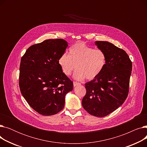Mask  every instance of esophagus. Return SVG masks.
<instances>
[{
    "label": "esophagus",
    "mask_w": 147,
    "mask_h": 147,
    "mask_svg": "<svg viewBox=\"0 0 147 147\" xmlns=\"http://www.w3.org/2000/svg\"><path fill=\"white\" fill-rule=\"evenodd\" d=\"M80 83H78V82H73V85H74V87L76 86H78V85H80Z\"/></svg>",
    "instance_id": "esophagus-1"
}]
</instances>
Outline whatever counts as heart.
Wrapping results in <instances>:
<instances>
[{"mask_svg":"<svg viewBox=\"0 0 147 147\" xmlns=\"http://www.w3.org/2000/svg\"><path fill=\"white\" fill-rule=\"evenodd\" d=\"M106 55L100 49H94L83 42L76 43L69 48V54L64 53L58 64L65 76H70L75 70L76 80H92L102 72L106 64Z\"/></svg>","mask_w":147,"mask_h":147,"instance_id":"b5f03b06","label":"heart"}]
</instances>
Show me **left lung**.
<instances>
[{
    "label": "left lung",
    "mask_w": 147,
    "mask_h": 147,
    "mask_svg": "<svg viewBox=\"0 0 147 147\" xmlns=\"http://www.w3.org/2000/svg\"><path fill=\"white\" fill-rule=\"evenodd\" d=\"M106 55V64L96 78L85 83L83 109L90 114L102 117L121 106L127 97L132 63L126 52L105 41H96Z\"/></svg>",
    "instance_id": "8db88e82"
}]
</instances>
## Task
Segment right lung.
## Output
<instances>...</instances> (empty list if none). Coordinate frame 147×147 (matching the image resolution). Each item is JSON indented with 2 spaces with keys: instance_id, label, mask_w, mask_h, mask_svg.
Here are the masks:
<instances>
[{
  "instance_id": "add662e5",
  "label": "right lung",
  "mask_w": 147,
  "mask_h": 147,
  "mask_svg": "<svg viewBox=\"0 0 147 147\" xmlns=\"http://www.w3.org/2000/svg\"><path fill=\"white\" fill-rule=\"evenodd\" d=\"M67 46L62 38L48 39L31 46L21 59V93L29 105L43 115L63 110L65 95L73 89V82L58 64Z\"/></svg>"
}]
</instances>
